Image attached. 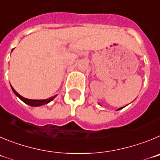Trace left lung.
I'll return each instance as SVG.
<instances>
[{"label":"left lung","instance_id":"8db88e82","mask_svg":"<svg viewBox=\"0 0 160 160\" xmlns=\"http://www.w3.org/2000/svg\"><path fill=\"white\" fill-rule=\"evenodd\" d=\"M121 108H119V109H118V110H119V109H121Z\"/></svg>","mask_w":160,"mask_h":160}]
</instances>
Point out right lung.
I'll use <instances>...</instances> for the list:
<instances>
[{
    "label": "right lung",
    "instance_id": "1",
    "mask_svg": "<svg viewBox=\"0 0 160 160\" xmlns=\"http://www.w3.org/2000/svg\"><path fill=\"white\" fill-rule=\"evenodd\" d=\"M12 91H13V92L15 93L16 96H18V97H19L23 102H24V103H27V104L30 105V106H33V107L41 106V105H44V104H46V103H49L50 101H52V100L56 96H52V97L48 98V99H46V100H29V99H26V98L23 97V96H21L20 94H18V93L14 90V88L12 87Z\"/></svg>",
    "mask_w": 160,
    "mask_h": 160
}]
</instances>
